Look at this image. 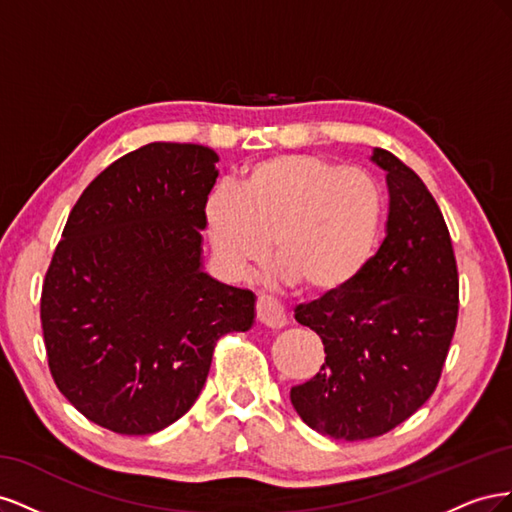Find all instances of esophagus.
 <instances>
[{
    "mask_svg": "<svg viewBox=\"0 0 512 512\" xmlns=\"http://www.w3.org/2000/svg\"><path fill=\"white\" fill-rule=\"evenodd\" d=\"M256 318L260 324H265V327H269V329H282V327H286V320H288L284 309L277 305L271 297H258Z\"/></svg>",
    "mask_w": 512,
    "mask_h": 512,
    "instance_id": "1",
    "label": "esophagus"
}]
</instances>
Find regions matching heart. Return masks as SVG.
I'll return each instance as SVG.
<instances>
[{
	"instance_id": "obj_1",
	"label": "heart",
	"mask_w": 512,
	"mask_h": 512,
	"mask_svg": "<svg viewBox=\"0 0 512 512\" xmlns=\"http://www.w3.org/2000/svg\"><path fill=\"white\" fill-rule=\"evenodd\" d=\"M382 213V192L363 170L292 153L247 168L235 192L211 194L205 224L230 273L256 269L271 241L280 280L335 292L369 265Z\"/></svg>"
}]
</instances>
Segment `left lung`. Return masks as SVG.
<instances>
[{
  "mask_svg": "<svg viewBox=\"0 0 512 512\" xmlns=\"http://www.w3.org/2000/svg\"><path fill=\"white\" fill-rule=\"evenodd\" d=\"M371 162L386 173V237L342 290L301 303L294 318L324 344V363L292 386L297 414L335 440H367L404 423L436 391L457 327L459 275L436 200L391 151Z\"/></svg>",
  "mask_w": 512,
  "mask_h": 512,
  "instance_id": "8db88e82",
  "label": "left lung"
}]
</instances>
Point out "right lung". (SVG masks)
I'll use <instances>...</instances> for the list:
<instances>
[{
    "instance_id": "add662e5",
    "label": "right lung",
    "mask_w": 512,
    "mask_h": 512,
    "mask_svg": "<svg viewBox=\"0 0 512 512\" xmlns=\"http://www.w3.org/2000/svg\"><path fill=\"white\" fill-rule=\"evenodd\" d=\"M218 153L149 143L91 181L46 271L40 320L57 389L89 421L156 433L203 391L213 348L254 324V292L203 271Z\"/></svg>"
}]
</instances>
